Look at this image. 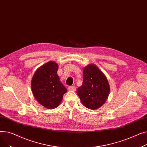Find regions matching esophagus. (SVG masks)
I'll use <instances>...</instances> for the list:
<instances>
[{"mask_svg": "<svg viewBox=\"0 0 147 147\" xmlns=\"http://www.w3.org/2000/svg\"><path fill=\"white\" fill-rule=\"evenodd\" d=\"M68 90L69 91H75L76 87H75V86H70V87H69Z\"/></svg>", "mask_w": 147, "mask_h": 147, "instance_id": "obj_1", "label": "esophagus"}]
</instances>
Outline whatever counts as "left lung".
Returning <instances> with one entry per match:
<instances>
[{
  "label": "left lung",
  "mask_w": 147,
  "mask_h": 147,
  "mask_svg": "<svg viewBox=\"0 0 147 147\" xmlns=\"http://www.w3.org/2000/svg\"><path fill=\"white\" fill-rule=\"evenodd\" d=\"M83 82L76 93L83 105L96 110L105 104L110 93V85L105 75L94 64L84 67Z\"/></svg>",
  "instance_id": "1"
}]
</instances>
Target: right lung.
Listing matches in <instances>:
<instances>
[{"instance_id":"1","label":"right lung","mask_w":147,"mask_h":147,"mask_svg":"<svg viewBox=\"0 0 147 147\" xmlns=\"http://www.w3.org/2000/svg\"><path fill=\"white\" fill-rule=\"evenodd\" d=\"M57 69V63L50 61L38 69L31 80V90L34 97L48 109L57 107L67 92L60 81Z\"/></svg>"}]
</instances>
